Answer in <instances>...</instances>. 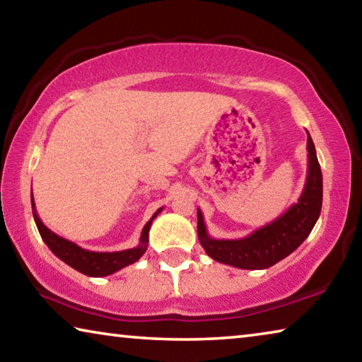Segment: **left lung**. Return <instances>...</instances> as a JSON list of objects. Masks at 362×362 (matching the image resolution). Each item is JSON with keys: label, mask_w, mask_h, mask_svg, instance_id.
<instances>
[{"label": "left lung", "mask_w": 362, "mask_h": 362, "mask_svg": "<svg viewBox=\"0 0 362 362\" xmlns=\"http://www.w3.org/2000/svg\"><path fill=\"white\" fill-rule=\"evenodd\" d=\"M306 150L308 170L303 192L297 203L272 223L240 240H216L207 233L203 212L198 209V238L211 259L241 269H265L286 259L308 238L322 206V174L310 134Z\"/></svg>", "instance_id": "1"}]
</instances>
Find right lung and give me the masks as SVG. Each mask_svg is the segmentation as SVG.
<instances>
[{
  "label": "right lung",
  "instance_id": "obj_1",
  "mask_svg": "<svg viewBox=\"0 0 362 362\" xmlns=\"http://www.w3.org/2000/svg\"><path fill=\"white\" fill-rule=\"evenodd\" d=\"M32 211H33L35 223L38 226V231L42 238V241L47 244V247L52 250L54 255L59 257V259L65 262L66 265L75 268L76 272L86 274V276L102 278V276H108V274L119 272L121 268H124L127 265H132V263H136L140 257L145 254L146 246H148V231H150L151 222L156 218L158 214L163 211V207L153 214V217L145 223L142 235H140V240H139V246L132 249H126V250H118V252H94V250L83 249L79 247L78 244L65 240V238L59 236L54 231L49 230L47 226L41 222V218L38 217V212H36L33 193H32Z\"/></svg>",
  "mask_w": 362,
  "mask_h": 362
}]
</instances>
